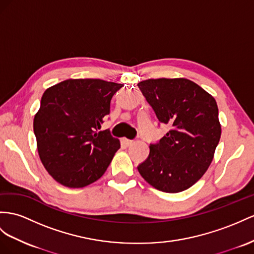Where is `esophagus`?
I'll return each mask as SVG.
<instances>
[{"label":"esophagus","mask_w":254,"mask_h":254,"mask_svg":"<svg viewBox=\"0 0 254 254\" xmlns=\"http://www.w3.org/2000/svg\"><path fill=\"white\" fill-rule=\"evenodd\" d=\"M122 142H123V145H126V146H129V145H132L133 144V140H131V139H127V138H122Z\"/></svg>","instance_id":"esophagus-1"}]
</instances>
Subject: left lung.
Returning <instances> with one entry per match:
<instances>
[{
  "label": "left lung",
  "mask_w": 254,
  "mask_h": 254,
  "mask_svg": "<svg viewBox=\"0 0 254 254\" xmlns=\"http://www.w3.org/2000/svg\"><path fill=\"white\" fill-rule=\"evenodd\" d=\"M160 123L170 131L150 144L148 158L137 166L155 189L178 193L192 187L209 167L219 144L217 102L186 78H159L137 83Z\"/></svg>",
  "instance_id": "left-lung-1"
}]
</instances>
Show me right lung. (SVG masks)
<instances>
[{
  "mask_svg": "<svg viewBox=\"0 0 254 254\" xmlns=\"http://www.w3.org/2000/svg\"><path fill=\"white\" fill-rule=\"evenodd\" d=\"M122 86L92 78L67 79L44 92L34 134L42 163L59 184L82 188L106 172L120 141L109 129H97Z\"/></svg>",
  "mask_w": 254,
  "mask_h": 254,
  "instance_id": "add662e5",
  "label": "right lung"
}]
</instances>
